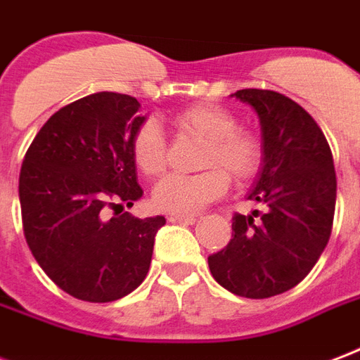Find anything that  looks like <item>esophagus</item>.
<instances>
[{
  "instance_id": "1",
  "label": "esophagus",
  "mask_w": 360,
  "mask_h": 360,
  "mask_svg": "<svg viewBox=\"0 0 360 360\" xmlns=\"http://www.w3.org/2000/svg\"><path fill=\"white\" fill-rule=\"evenodd\" d=\"M169 223H179V224H192L196 223V217L194 215H169Z\"/></svg>"
}]
</instances>
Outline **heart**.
<instances>
[{"label": "heart", "instance_id": "b5f03b06", "mask_svg": "<svg viewBox=\"0 0 360 360\" xmlns=\"http://www.w3.org/2000/svg\"><path fill=\"white\" fill-rule=\"evenodd\" d=\"M185 131L205 139L202 168L196 175H168L155 186L153 205L172 215H194L229 191V172L236 181H245L259 169L262 145L255 134L238 128L236 117L215 103H194L175 115ZM131 158L139 172L156 177L166 169V137L162 126L149 119L131 136Z\"/></svg>", "mask_w": 360, "mask_h": 360}]
</instances>
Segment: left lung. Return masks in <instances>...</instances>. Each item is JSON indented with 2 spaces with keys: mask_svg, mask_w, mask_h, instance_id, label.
<instances>
[{
  "mask_svg": "<svg viewBox=\"0 0 360 360\" xmlns=\"http://www.w3.org/2000/svg\"><path fill=\"white\" fill-rule=\"evenodd\" d=\"M253 109L262 134V164L247 198L264 205L232 219V240L207 259L211 276L245 298H270L306 278L325 251L336 207L330 147L309 113L271 90L232 94Z\"/></svg>",
  "mask_w": 360,
  "mask_h": 360,
  "instance_id": "8db88e82",
  "label": "left lung"
}]
</instances>
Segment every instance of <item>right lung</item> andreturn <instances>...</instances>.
I'll return each instance as SVG.
<instances>
[{
	"mask_svg": "<svg viewBox=\"0 0 360 360\" xmlns=\"http://www.w3.org/2000/svg\"><path fill=\"white\" fill-rule=\"evenodd\" d=\"M136 98L96 92L46 120L22 162L18 196L27 247L68 295L113 302L143 283L162 215L131 207L143 196L131 158V136L145 122Z\"/></svg>",
	"mask_w": 360,
	"mask_h": 360,
	"instance_id": "obj_1",
	"label": "right lung"
}]
</instances>
